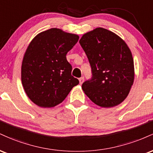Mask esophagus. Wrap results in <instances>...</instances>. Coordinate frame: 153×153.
<instances>
[{"label":"esophagus","instance_id":"34e87169","mask_svg":"<svg viewBox=\"0 0 153 153\" xmlns=\"http://www.w3.org/2000/svg\"><path fill=\"white\" fill-rule=\"evenodd\" d=\"M83 82H84V78H83V77H81V78H79V82H80V84H82Z\"/></svg>","mask_w":153,"mask_h":153}]
</instances>
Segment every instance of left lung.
<instances>
[{"label": "left lung", "mask_w": 153, "mask_h": 153, "mask_svg": "<svg viewBox=\"0 0 153 153\" xmlns=\"http://www.w3.org/2000/svg\"><path fill=\"white\" fill-rule=\"evenodd\" d=\"M86 54L92 78L82 89L94 103L103 108L120 104L127 97L134 78V60L122 38L103 28L82 35L79 41Z\"/></svg>", "instance_id": "8db88e82"}]
</instances>
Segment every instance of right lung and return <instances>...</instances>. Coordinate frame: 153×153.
<instances>
[{"label":"right lung","mask_w":153,"mask_h":153,"mask_svg":"<svg viewBox=\"0 0 153 153\" xmlns=\"http://www.w3.org/2000/svg\"><path fill=\"white\" fill-rule=\"evenodd\" d=\"M78 39L77 34L52 28L31 40L23 58L22 82L27 96L36 105L57 106L79 83L72 76V66L66 58Z\"/></svg>","instance_id":"add662e5"}]
</instances>
